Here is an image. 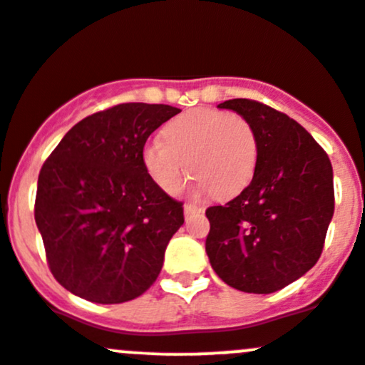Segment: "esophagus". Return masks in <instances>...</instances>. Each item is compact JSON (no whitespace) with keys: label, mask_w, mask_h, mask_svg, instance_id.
Returning <instances> with one entry per match:
<instances>
[{"label":"esophagus","mask_w":365,"mask_h":365,"mask_svg":"<svg viewBox=\"0 0 365 365\" xmlns=\"http://www.w3.org/2000/svg\"><path fill=\"white\" fill-rule=\"evenodd\" d=\"M202 212H205V208H202V206L194 205V202H185V206H183V213H185V217H190V215L202 213Z\"/></svg>","instance_id":"esophagus-1"}]
</instances>
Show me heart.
I'll return each instance as SVG.
<instances>
[{"mask_svg": "<svg viewBox=\"0 0 365 365\" xmlns=\"http://www.w3.org/2000/svg\"><path fill=\"white\" fill-rule=\"evenodd\" d=\"M163 141L143 147V164L153 182L175 192L189 171L195 189L231 197L250 183L257 164V138L240 113L197 108L175 117L163 129ZM187 163H185V160Z\"/></svg>", "mask_w": 365, "mask_h": 365, "instance_id": "b5f03b06", "label": "heart"}]
</instances>
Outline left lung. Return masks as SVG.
Returning <instances> with one entry per match:
<instances>
[{
    "label": "left lung",
    "instance_id": "obj_1",
    "mask_svg": "<svg viewBox=\"0 0 365 365\" xmlns=\"http://www.w3.org/2000/svg\"><path fill=\"white\" fill-rule=\"evenodd\" d=\"M218 108L250 122L257 164L243 192L206 210V253L218 278L232 289L276 292L320 259L334 215L332 164L289 115L253 99H229Z\"/></svg>",
    "mask_w": 365,
    "mask_h": 365
}]
</instances>
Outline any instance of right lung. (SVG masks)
Instances as JSON below:
<instances>
[{
  "label": "right lung",
  "instance_id": "obj_1",
  "mask_svg": "<svg viewBox=\"0 0 365 365\" xmlns=\"http://www.w3.org/2000/svg\"><path fill=\"white\" fill-rule=\"evenodd\" d=\"M182 110L122 103L64 134L38 175L34 220L53 278L71 294L118 304L147 292L183 224V202L143 164V147Z\"/></svg>",
  "mask_w": 365,
  "mask_h": 365
}]
</instances>
